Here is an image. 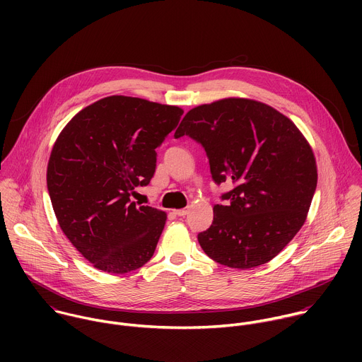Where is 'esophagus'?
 Listing matches in <instances>:
<instances>
[{
    "label": "esophagus",
    "mask_w": 362,
    "mask_h": 362,
    "mask_svg": "<svg viewBox=\"0 0 362 362\" xmlns=\"http://www.w3.org/2000/svg\"><path fill=\"white\" fill-rule=\"evenodd\" d=\"M175 215H177V216H186V215H187V209H177V211H175Z\"/></svg>",
    "instance_id": "1"
}]
</instances>
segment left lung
<instances>
[{"label": "left lung", "mask_w": 362, "mask_h": 362, "mask_svg": "<svg viewBox=\"0 0 362 362\" xmlns=\"http://www.w3.org/2000/svg\"><path fill=\"white\" fill-rule=\"evenodd\" d=\"M185 134L204 147L214 180L235 185L197 235L204 253L236 269L274 259L305 223L317 189L311 144L291 119L242 97L189 110L175 137Z\"/></svg>", "instance_id": "8db88e82"}]
</instances>
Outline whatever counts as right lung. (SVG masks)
I'll return each mask as SVG.
<instances>
[{"label": "right lung", "mask_w": 362, "mask_h": 362, "mask_svg": "<svg viewBox=\"0 0 362 362\" xmlns=\"http://www.w3.org/2000/svg\"><path fill=\"white\" fill-rule=\"evenodd\" d=\"M183 109L139 97L109 95L80 110L62 130L47 166L57 222L97 269L127 274L156 249L166 214L130 200L156 170V147Z\"/></svg>", "instance_id": "add662e5"}]
</instances>
